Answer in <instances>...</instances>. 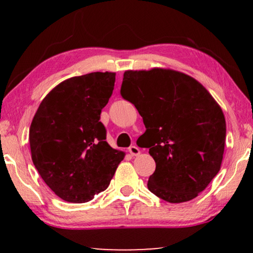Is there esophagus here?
Returning <instances> with one entry per match:
<instances>
[{
  "label": "esophagus",
  "instance_id": "obj_1",
  "mask_svg": "<svg viewBox=\"0 0 253 253\" xmlns=\"http://www.w3.org/2000/svg\"><path fill=\"white\" fill-rule=\"evenodd\" d=\"M128 152H129L132 156H137V155H139V154H140L139 148L137 147V146H135V145H132V146H130L129 148H128Z\"/></svg>",
  "mask_w": 253,
  "mask_h": 253
}]
</instances>
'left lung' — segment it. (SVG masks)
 Masks as SVG:
<instances>
[{
  "mask_svg": "<svg viewBox=\"0 0 253 253\" xmlns=\"http://www.w3.org/2000/svg\"><path fill=\"white\" fill-rule=\"evenodd\" d=\"M122 96L134 104L156 169L148 190L169 203L196 198L219 173L225 143L220 105L193 77L173 69L124 72Z\"/></svg>",
  "mask_w": 253,
  "mask_h": 253,
  "instance_id": "1",
  "label": "left lung"
}]
</instances>
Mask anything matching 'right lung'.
I'll list each match as a JSON object with an SVG mask.
<instances>
[{"instance_id": "right-lung-1", "label": "right lung", "mask_w": 253, "mask_h": 253, "mask_svg": "<svg viewBox=\"0 0 253 253\" xmlns=\"http://www.w3.org/2000/svg\"><path fill=\"white\" fill-rule=\"evenodd\" d=\"M115 72L67 79L46 95L30 126L31 157L54 194L84 203L108 187L125 153L106 142L101 109L113 93Z\"/></svg>"}]
</instances>
